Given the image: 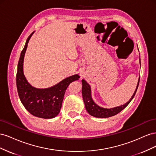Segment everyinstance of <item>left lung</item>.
I'll return each mask as SVG.
<instances>
[{
    "mask_svg": "<svg viewBox=\"0 0 156 156\" xmlns=\"http://www.w3.org/2000/svg\"><path fill=\"white\" fill-rule=\"evenodd\" d=\"M140 59L139 56V62L140 64ZM139 81H140V76L139 78L138 83H137V85H136L135 91L128 101L125 104L119 107H113L111 108H103L98 105L94 101L91 95V87L85 80L83 79L82 80V95H83V101L84 103V105H85V108L87 112L91 116L96 117V118H108V117H111L117 115L118 113H119L120 111L123 110L124 108H125L127 106V105L130 103V101L133 100V98L135 95V93L136 90H137Z\"/></svg>",
    "mask_w": 156,
    "mask_h": 156,
    "instance_id": "1",
    "label": "left lung"
}]
</instances>
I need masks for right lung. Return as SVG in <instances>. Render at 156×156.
<instances>
[{
	"label": "right lung",
	"instance_id": "add662e5",
	"mask_svg": "<svg viewBox=\"0 0 156 156\" xmlns=\"http://www.w3.org/2000/svg\"><path fill=\"white\" fill-rule=\"evenodd\" d=\"M34 32L27 38L19 60L16 75L17 92L23 106L30 114L41 119H50L56 117L60 112L64 94L69 84L77 81L80 77L78 74L72 75L47 88L32 87L23 73V61L28 43Z\"/></svg>",
	"mask_w": 156,
	"mask_h": 156
}]
</instances>
